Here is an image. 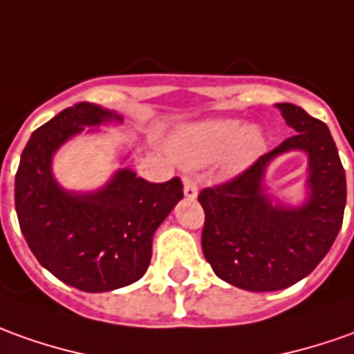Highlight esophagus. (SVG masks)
Returning <instances> with one entry per match:
<instances>
[{"label":"esophagus","instance_id":"34e87169","mask_svg":"<svg viewBox=\"0 0 354 354\" xmlns=\"http://www.w3.org/2000/svg\"><path fill=\"white\" fill-rule=\"evenodd\" d=\"M184 196H186L187 199H196L197 197V182L196 180H189V178H186V180H184Z\"/></svg>","mask_w":354,"mask_h":354}]
</instances>
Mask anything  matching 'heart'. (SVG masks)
Instances as JSON below:
<instances>
[{
	"label": "heart",
	"mask_w": 354,
	"mask_h": 354,
	"mask_svg": "<svg viewBox=\"0 0 354 354\" xmlns=\"http://www.w3.org/2000/svg\"><path fill=\"white\" fill-rule=\"evenodd\" d=\"M266 141L258 129H246L238 120H211L192 127L178 139L176 155L182 162L197 167L234 147L236 160L256 157Z\"/></svg>",
	"instance_id": "obj_1"
}]
</instances>
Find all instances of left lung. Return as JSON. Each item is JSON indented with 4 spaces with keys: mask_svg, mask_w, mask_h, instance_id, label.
<instances>
[{
    "mask_svg": "<svg viewBox=\"0 0 354 354\" xmlns=\"http://www.w3.org/2000/svg\"><path fill=\"white\" fill-rule=\"evenodd\" d=\"M295 131L279 147L223 184L199 192L205 211L203 256L215 275L254 292L281 290L310 275L335 242L347 203V180L328 126L297 104H275ZM288 150L309 153V201L300 208L273 206L263 174Z\"/></svg>",
    "mask_w": 354,
    "mask_h": 354,
    "instance_id": "1",
    "label": "left lung"
}]
</instances>
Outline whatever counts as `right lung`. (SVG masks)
<instances>
[{
  "label": "right lung",
  "mask_w": 354,
  "mask_h": 354,
  "mask_svg": "<svg viewBox=\"0 0 354 354\" xmlns=\"http://www.w3.org/2000/svg\"><path fill=\"white\" fill-rule=\"evenodd\" d=\"M122 122L116 112L79 102L30 136L15 174L19 227L40 266L71 287L106 292L136 283L151 263L153 234L184 197L182 180L162 184L129 168L95 194H71L52 176V157L85 126Z\"/></svg>",
  "instance_id": "add662e5"
}]
</instances>
